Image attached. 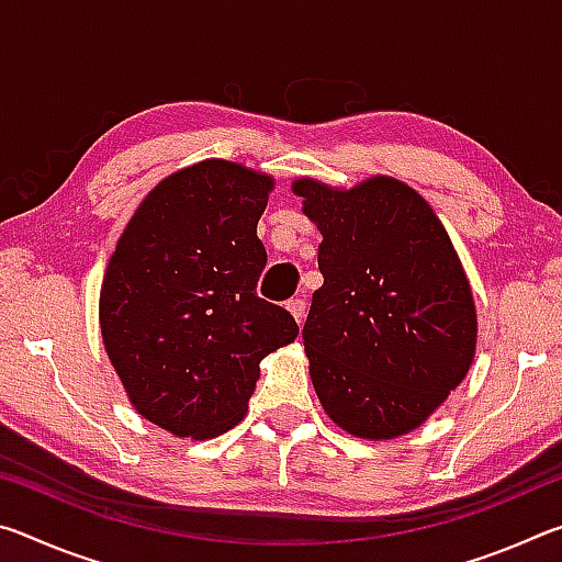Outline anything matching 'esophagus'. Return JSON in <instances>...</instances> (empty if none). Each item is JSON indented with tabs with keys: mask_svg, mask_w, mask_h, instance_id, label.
<instances>
[{
	"mask_svg": "<svg viewBox=\"0 0 562 562\" xmlns=\"http://www.w3.org/2000/svg\"><path fill=\"white\" fill-rule=\"evenodd\" d=\"M288 310L292 312V317L297 319V325H302L304 315H307V304H304V300H302V297H292V300L288 302Z\"/></svg>",
	"mask_w": 562,
	"mask_h": 562,
	"instance_id": "obj_1",
	"label": "esophagus"
}]
</instances>
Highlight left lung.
Segmentation results:
<instances>
[{
  "label": "left lung",
  "instance_id": "1",
  "mask_svg": "<svg viewBox=\"0 0 562 562\" xmlns=\"http://www.w3.org/2000/svg\"><path fill=\"white\" fill-rule=\"evenodd\" d=\"M292 193L322 233L302 339L327 416L359 439L422 426L469 374L475 304L459 255L414 188L374 176L349 190L300 178Z\"/></svg>",
  "mask_w": 562,
  "mask_h": 562
}]
</instances>
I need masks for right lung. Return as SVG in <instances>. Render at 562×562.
Returning a JSON list of instances; mask_svg holds the SVG:
<instances>
[{"instance_id": "obj_1", "label": "right lung", "mask_w": 562, "mask_h": 562, "mask_svg": "<svg viewBox=\"0 0 562 562\" xmlns=\"http://www.w3.org/2000/svg\"><path fill=\"white\" fill-rule=\"evenodd\" d=\"M274 180L207 158L160 180L119 237L101 284V337L136 412L213 439L247 414L260 361L297 322L255 292L258 221Z\"/></svg>"}]
</instances>
